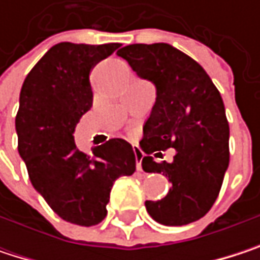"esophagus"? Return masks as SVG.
<instances>
[{
  "mask_svg": "<svg viewBox=\"0 0 260 260\" xmlns=\"http://www.w3.org/2000/svg\"><path fill=\"white\" fill-rule=\"evenodd\" d=\"M134 155H135V161H137V170L141 172L143 170L141 169V161H143V152H141V149L134 147Z\"/></svg>",
  "mask_w": 260,
  "mask_h": 260,
  "instance_id": "obj_1",
  "label": "esophagus"
}]
</instances>
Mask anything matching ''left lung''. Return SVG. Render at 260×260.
Returning a JSON list of instances; mask_svg holds the SVG:
<instances>
[{"mask_svg": "<svg viewBox=\"0 0 260 260\" xmlns=\"http://www.w3.org/2000/svg\"><path fill=\"white\" fill-rule=\"evenodd\" d=\"M134 72L156 87V101L143 126L141 166L162 173L172 188L146 200L149 215L166 226L197 221L212 208L229 167V123L220 91L205 69L169 43H134L117 51ZM173 147L170 163L156 162Z\"/></svg>", "mask_w": 260, "mask_h": 260, "instance_id": "8db88e82", "label": "left lung"}]
</instances>
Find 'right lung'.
<instances>
[{
	"instance_id": "add662e5",
	"label": "right lung",
	"mask_w": 260,
	"mask_h": 260,
	"mask_svg": "<svg viewBox=\"0 0 260 260\" xmlns=\"http://www.w3.org/2000/svg\"><path fill=\"white\" fill-rule=\"evenodd\" d=\"M120 45H54L29 71L16 114L18 150L29 181L63 220L94 226L107 217L113 183L135 172L128 141L111 138L81 152L75 126L91 108L90 71Z\"/></svg>"
}]
</instances>
